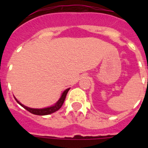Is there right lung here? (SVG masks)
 <instances>
[{
	"label": "right lung",
	"instance_id": "add662e5",
	"mask_svg": "<svg viewBox=\"0 0 148 148\" xmlns=\"http://www.w3.org/2000/svg\"><path fill=\"white\" fill-rule=\"evenodd\" d=\"M70 90V88L66 89L65 90L63 93L61 94V97L60 99H58V101L55 104H53V106H50V107H48V108H41V109H38V108H28L27 106L23 105L21 103L16 99V98L14 96L15 98V101H16L17 102L18 104H20L21 107H23L24 109H26L27 110H28L29 113H32V114H35V115H38V116H45V115H49L51 114V113H53L55 112H56L57 110L60 109L61 108V106L63 105L64 102V100L66 99V94H67L68 91Z\"/></svg>",
	"mask_w": 148,
	"mask_h": 148
}]
</instances>
